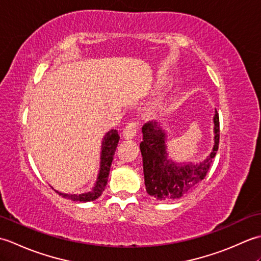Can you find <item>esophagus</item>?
I'll return each mask as SVG.
<instances>
[{"label":"esophagus","mask_w":261,"mask_h":261,"mask_svg":"<svg viewBox=\"0 0 261 261\" xmlns=\"http://www.w3.org/2000/svg\"><path fill=\"white\" fill-rule=\"evenodd\" d=\"M138 127H139V123H138V122L130 121L129 123L124 126L123 132H122V134H123V137L125 139H132V138H134L137 134Z\"/></svg>","instance_id":"esophagus-1"}]
</instances>
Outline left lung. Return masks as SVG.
I'll return each mask as SVG.
<instances>
[{
	"instance_id": "left-lung-1",
	"label": "left lung",
	"mask_w": 261,
	"mask_h": 261,
	"mask_svg": "<svg viewBox=\"0 0 261 261\" xmlns=\"http://www.w3.org/2000/svg\"><path fill=\"white\" fill-rule=\"evenodd\" d=\"M213 122L215 136L212 151L203 162L187 165L174 164L167 158L166 134L156 122L149 121L142 126L140 150L146 191L149 195L158 201H173L186 195L205 178L219 149L220 120L216 111Z\"/></svg>"
}]
</instances>
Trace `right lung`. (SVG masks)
Returning <instances> with one entry per match:
<instances>
[{
	"label": "right lung",
	"instance_id": "obj_1",
	"mask_svg": "<svg viewBox=\"0 0 261 261\" xmlns=\"http://www.w3.org/2000/svg\"><path fill=\"white\" fill-rule=\"evenodd\" d=\"M120 140V136L116 130H111L105 135L102 142V151H101V164H99V171L95 185L92 188V191L83 194H64L57 192L59 195L65 198L71 199L77 202H91L98 198L102 195L108 184V178L110 174V168L112 165V160L114 157L115 149L118 147Z\"/></svg>",
	"mask_w": 261,
	"mask_h": 261
}]
</instances>
